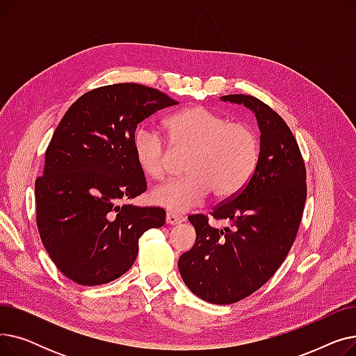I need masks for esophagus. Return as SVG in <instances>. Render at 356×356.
Wrapping results in <instances>:
<instances>
[{
	"instance_id": "1",
	"label": "esophagus",
	"mask_w": 356,
	"mask_h": 356,
	"mask_svg": "<svg viewBox=\"0 0 356 356\" xmlns=\"http://www.w3.org/2000/svg\"><path fill=\"white\" fill-rule=\"evenodd\" d=\"M183 220H184L183 216H179V215H175L170 212L165 215V222L168 223V225H179V223H181Z\"/></svg>"
}]
</instances>
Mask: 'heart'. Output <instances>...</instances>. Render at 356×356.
<instances>
[{"label":"heart","mask_w":356,"mask_h":356,"mask_svg":"<svg viewBox=\"0 0 356 356\" xmlns=\"http://www.w3.org/2000/svg\"><path fill=\"white\" fill-rule=\"evenodd\" d=\"M164 128L176 153L189 152L184 161L188 175L149 193L157 207L184 213L199 207L209 191L218 199L234 196L254 175L259 144L248 125L196 105L168 117ZM131 145L140 170L152 180H164L172 153L156 131L138 127Z\"/></svg>","instance_id":"b5f03b06"}]
</instances>
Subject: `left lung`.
<instances>
[{"label":"left lung","mask_w":356,"mask_h":356,"mask_svg":"<svg viewBox=\"0 0 356 356\" xmlns=\"http://www.w3.org/2000/svg\"><path fill=\"white\" fill-rule=\"evenodd\" d=\"M220 101L244 105L257 118L259 157L236 196L211 213L232 228H212L192 215L195 245L179 258V271L193 294L213 305H232L263 287L287 257L306 202V168L284 120L259 99L235 93Z\"/></svg>","instance_id":"left-lung-1"}]
</instances>
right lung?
Returning <instances> with one entry per match:
<instances>
[{
    "mask_svg": "<svg viewBox=\"0 0 356 356\" xmlns=\"http://www.w3.org/2000/svg\"><path fill=\"white\" fill-rule=\"evenodd\" d=\"M177 104L154 88L108 85L72 104L56 128L35 180L37 228L72 282H114L134 264L140 236L164 225V209L120 202L147 191L131 145L137 125Z\"/></svg>",
    "mask_w": 356,
    "mask_h": 356,
    "instance_id": "add662e5",
    "label": "right lung"
}]
</instances>
